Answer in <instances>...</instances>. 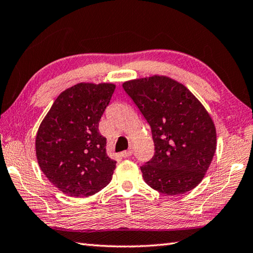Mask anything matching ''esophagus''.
<instances>
[{"label":"esophagus","mask_w":253,"mask_h":253,"mask_svg":"<svg viewBox=\"0 0 253 253\" xmlns=\"http://www.w3.org/2000/svg\"><path fill=\"white\" fill-rule=\"evenodd\" d=\"M121 155L124 158H128V157H130L132 155V151L131 150H125V151H123Z\"/></svg>","instance_id":"34e87169"}]
</instances>
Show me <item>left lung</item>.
<instances>
[{"label":"left lung","instance_id":"obj_1","mask_svg":"<svg viewBox=\"0 0 253 253\" xmlns=\"http://www.w3.org/2000/svg\"><path fill=\"white\" fill-rule=\"evenodd\" d=\"M150 125L155 155L140 167L143 180L162 194L194 189L216 150L210 114L183 84L155 76L123 84Z\"/></svg>","mask_w":253,"mask_h":253}]
</instances>
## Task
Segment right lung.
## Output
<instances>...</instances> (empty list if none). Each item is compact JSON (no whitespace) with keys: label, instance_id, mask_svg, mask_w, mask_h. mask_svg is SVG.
Listing matches in <instances>:
<instances>
[{"label":"right lung","instance_id":"obj_1","mask_svg":"<svg viewBox=\"0 0 253 253\" xmlns=\"http://www.w3.org/2000/svg\"><path fill=\"white\" fill-rule=\"evenodd\" d=\"M114 91L111 83L77 84L57 97L39 126V167L64 194L90 196L112 180L116 161L107 156L98 123Z\"/></svg>","mask_w":253,"mask_h":253}]
</instances>
